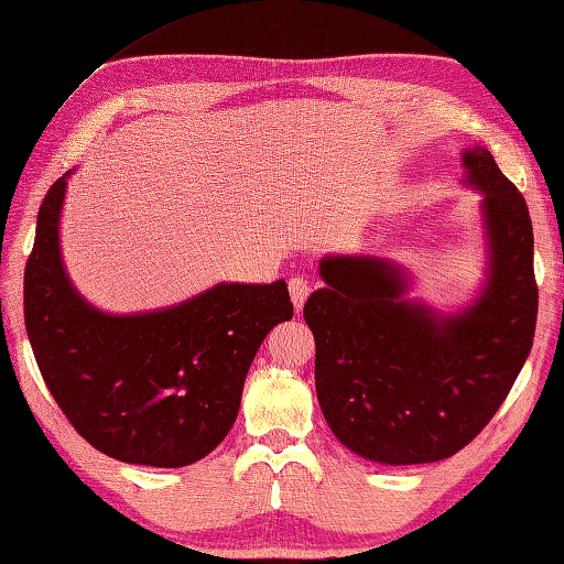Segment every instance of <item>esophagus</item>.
Wrapping results in <instances>:
<instances>
[{
    "instance_id": "34e87169",
    "label": "esophagus",
    "mask_w": 564,
    "mask_h": 564,
    "mask_svg": "<svg viewBox=\"0 0 564 564\" xmlns=\"http://www.w3.org/2000/svg\"><path fill=\"white\" fill-rule=\"evenodd\" d=\"M308 292H312V286H308L306 278H299V274H296V278L290 280V296H292V304H294L296 312L304 306Z\"/></svg>"
}]
</instances>
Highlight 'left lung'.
Masks as SVG:
<instances>
[{
    "instance_id": "obj_1",
    "label": "left lung",
    "mask_w": 564,
    "mask_h": 564,
    "mask_svg": "<svg viewBox=\"0 0 564 564\" xmlns=\"http://www.w3.org/2000/svg\"><path fill=\"white\" fill-rule=\"evenodd\" d=\"M481 194L487 274L473 302L438 312L411 299L404 265L324 256L304 304L316 340V397L333 435L379 465L455 455L487 426L531 352L538 316L525 199L487 148L463 151Z\"/></svg>"
}]
</instances>
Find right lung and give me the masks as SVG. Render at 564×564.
<instances>
[{
  "mask_svg": "<svg viewBox=\"0 0 564 564\" xmlns=\"http://www.w3.org/2000/svg\"><path fill=\"white\" fill-rule=\"evenodd\" d=\"M70 175L45 194L24 274L39 370L67 421L99 453L148 467L197 463L231 431L260 343L292 318L286 282H218L153 312H101L77 292L63 262Z\"/></svg>",
  "mask_w": 564,
  "mask_h": 564,
  "instance_id": "right-lung-1",
  "label": "right lung"
}]
</instances>
